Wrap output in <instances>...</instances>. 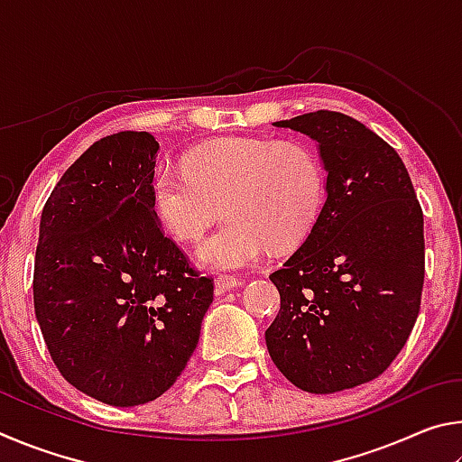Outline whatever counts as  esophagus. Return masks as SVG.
Listing matches in <instances>:
<instances>
[{"mask_svg": "<svg viewBox=\"0 0 462 462\" xmlns=\"http://www.w3.org/2000/svg\"><path fill=\"white\" fill-rule=\"evenodd\" d=\"M245 285V281L236 279V277H228V275H220L216 279V293L222 295L226 291H230V289H236Z\"/></svg>", "mask_w": 462, "mask_h": 462, "instance_id": "obj_1", "label": "esophagus"}]
</instances>
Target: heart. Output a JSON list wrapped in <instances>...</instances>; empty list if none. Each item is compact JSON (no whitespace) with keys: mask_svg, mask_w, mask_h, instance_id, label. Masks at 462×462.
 <instances>
[{"mask_svg":"<svg viewBox=\"0 0 462 462\" xmlns=\"http://www.w3.org/2000/svg\"><path fill=\"white\" fill-rule=\"evenodd\" d=\"M185 169L161 165L151 179V203L171 236L201 238L220 214V230L198 246L201 267H253L271 245L287 248L314 226L326 195L314 148L295 140L222 138L185 154Z\"/></svg>","mask_w":462,"mask_h":462,"instance_id":"b5f03b06","label":"heart"}]
</instances>
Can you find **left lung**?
<instances>
[{"label": "left lung", "instance_id": "obj_1", "mask_svg": "<svg viewBox=\"0 0 462 462\" xmlns=\"http://www.w3.org/2000/svg\"><path fill=\"white\" fill-rule=\"evenodd\" d=\"M318 143L326 201L271 273L281 295L269 355L308 393L353 389L387 369L420 314L424 216L403 161L385 140L330 109L275 122Z\"/></svg>", "mask_w": 462, "mask_h": 462}]
</instances>
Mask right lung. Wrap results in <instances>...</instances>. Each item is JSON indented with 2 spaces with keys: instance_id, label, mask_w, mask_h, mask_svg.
<instances>
[{
  "instance_id": "right-lung-1",
  "label": "right lung",
  "mask_w": 462,
  "mask_h": 462,
  "mask_svg": "<svg viewBox=\"0 0 462 462\" xmlns=\"http://www.w3.org/2000/svg\"><path fill=\"white\" fill-rule=\"evenodd\" d=\"M159 143L118 132L93 143L46 199L34 311L73 387L116 408L161 397L183 373L214 300L161 232L151 203Z\"/></svg>"
}]
</instances>
